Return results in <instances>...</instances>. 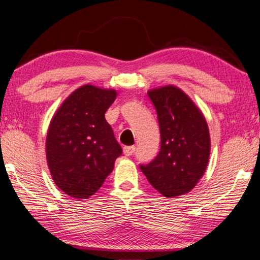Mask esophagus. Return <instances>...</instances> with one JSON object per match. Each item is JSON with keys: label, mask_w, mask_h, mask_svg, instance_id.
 Instances as JSON below:
<instances>
[{"label": "esophagus", "mask_w": 260, "mask_h": 260, "mask_svg": "<svg viewBox=\"0 0 260 260\" xmlns=\"http://www.w3.org/2000/svg\"><path fill=\"white\" fill-rule=\"evenodd\" d=\"M135 152V146H125L124 147V154L129 156L132 155Z\"/></svg>", "instance_id": "34e87169"}]
</instances>
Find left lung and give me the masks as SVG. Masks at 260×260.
Wrapping results in <instances>:
<instances>
[{
  "instance_id": "1",
  "label": "left lung",
  "mask_w": 260,
  "mask_h": 260,
  "mask_svg": "<svg viewBox=\"0 0 260 260\" xmlns=\"http://www.w3.org/2000/svg\"><path fill=\"white\" fill-rule=\"evenodd\" d=\"M161 135L157 155L140 168L165 197L187 194L206 170L211 151L207 123L189 96L174 85L147 92Z\"/></svg>"
}]
</instances>
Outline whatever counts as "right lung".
Returning a JSON list of instances; mask_svg holds the SVG:
<instances>
[{"instance_id": "obj_1", "label": "right lung", "mask_w": 260, "mask_h": 260, "mask_svg": "<svg viewBox=\"0 0 260 260\" xmlns=\"http://www.w3.org/2000/svg\"><path fill=\"white\" fill-rule=\"evenodd\" d=\"M115 90L86 84L76 89L50 121L46 156L55 185L74 198H88L103 186L123 153L105 114Z\"/></svg>"}]
</instances>
